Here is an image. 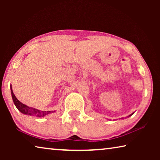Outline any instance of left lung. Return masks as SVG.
Masks as SVG:
<instances>
[{"mask_svg": "<svg viewBox=\"0 0 160 160\" xmlns=\"http://www.w3.org/2000/svg\"><path fill=\"white\" fill-rule=\"evenodd\" d=\"M132 114H131V115H129V116H131V115H132Z\"/></svg>", "mask_w": 160, "mask_h": 160, "instance_id": "1", "label": "left lung"}]
</instances>
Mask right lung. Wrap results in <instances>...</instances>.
I'll return each instance as SVG.
<instances>
[{"label":"right lung","instance_id":"1","mask_svg":"<svg viewBox=\"0 0 160 160\" xmlns=\"http://www.w3.org/2000/svg\"><path fill=\"white\" fill-rule=\"evenodd\" d=\"M11 94H12V98L13 100V102H14L15 107H17V109L20 111L21 113H24V114L36 116L37 117H44V116L48 114V113H50L51 112H51V111H47V112H46V111H40L39 109H35L34 107H28L27 106L26 104H22V103L19 101V100L17 99V97L15 96V94L13 93L12 90V87H11Z\"/></svg>","mask_w":160,"mask_h":160}]
</instances>
